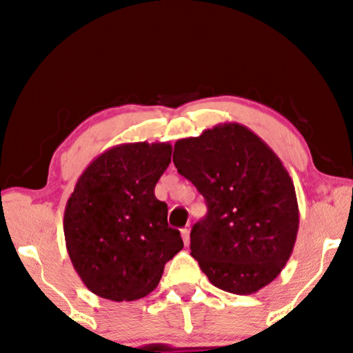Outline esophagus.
Listing matches in <instances>:
<instances>
[{"mask_svg": "<svg viewBox=\"0 0 353 353\" xmlns=\"http://www.w3.org/2000/svg\"><path fill=\"white\" fill-rule=\"evenodd\" d=\"M181 238H183V243H185V245L190 244V228L181 230Z\"/></svg>", "mask_w": 353, "mask_h": 353, "instance_id": "obj_1", "label": "esophagus"}]
</instances>
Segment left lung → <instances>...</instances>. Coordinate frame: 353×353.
<instances>
[{"mask_svg": "<svg viewBox=\"0 0 353 353\" xmlns=\"http://www.w3.org/2000/svg\"><path fill=\"white\" fill-rule=\"evenodd\" d=\"M173 163L209 209L191 230V255L209 281L243 296L272 283L291 257L299 230L296 190L281 159L233 122L178 139Z\"/></svg>", "mask_w": 353, "mask_h": 353, "instance_id": "8db88e82", "label": "left lung"}]
</instances>
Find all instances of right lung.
I'll return each mask as SVG.
<instances>
[{"label": "right lung", "mask_w": 353, "mask_h": 353, "mask_svg": "<svg viewBox=\"0 0 353 353\" xmlns=\"http://www.w3.org/2000/svg\"><path fill=\"white\" fill-rule=\"evenodd\" d=\"M170 143H125L99 154L74 188L64 212L65 248L96 296L114 302L146 297L183 249L154 194L172 161Z\"/></svg>", "instance_id": "1"}]
</instances>
